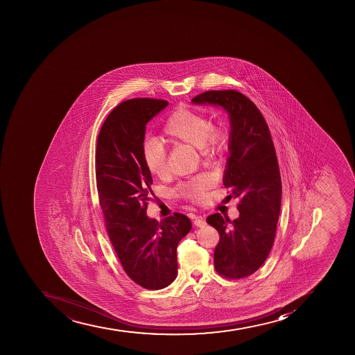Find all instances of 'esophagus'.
Instances as JSON below:
<instances>
[{
	"label": "esophagus",
	"instance_id": "esophagus-1",
	"mask_svg": "<svg viewBox=\"0 0 355 355\" xmlns=\"http://www.w3.org/2000/svg\"><path fill=\"white\" fill-rule=\"evenodd\" d=\"M193 223H194L195 226L196 227H203L205 226V220L203 219L202 217H196L194 219V221H193Z\"/></svg>",
	"mask_w": 355,
	"mask_h": 355
}]
</instances>
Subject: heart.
Returning <instances> with one entry per match:
<instances>
[{"mask_svg":"<svg viewBox=\"0 0 355 355\" xmlns=\"http://www.w3.org/2000/svg\"><path fill=\"white\" fill-rule=\"evenodd\" d=\"M164 141L171 145L189 144L198 148V153L207 162H218L230 148V132L226 127L212 125L210 118L189 107H178L170 113L164 125ZM143 161L152 176L164 179L169 176L166 148L159 141H145ZM214 185V178L200 173L177 187L179 196L191 202H203Z\"/></svg>","mask_w":355,"mask_h":355,"instance_id":"obj_1","label":"heart"}]
</instances>
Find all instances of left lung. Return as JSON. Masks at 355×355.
Here are the masks:
<instances>
[{
	"label": "left lung",
	"instance_id": "left-lung-1",
	"mask_svg": "<svg viewBox=\"0 0 355 355\" xmlns=\"http://www.w3.org/2000/svg\"><path fill=\"white\" fill-rule=\"evenodd\" d=\"M193 103L214 104L230 113V152L223 185L228 198H239V217L230 221L220 214L207 223L219 232L214 268L227 279L251 276L267 260L279 219L282 178L276 150L262 113L235 89L207 91Z\"/></svg>",
	"mask_w": 355,
	"mask_h": 355
}]
</instances>
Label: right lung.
<instances>
[{
	"label": "right lung",
	"mask_w": 355,
	"mask_h": 355,
	"mask_svg": "<svg viewBox=\"0 0 355 355\" xmlns=\"http://www.w3.org/2000/svg\"><path fill=\"white\" fill-rule=\"evenodd\" d=\"M168 105L136 98L118 104L104 120L96 144L95 175L107 235L127 276L157 291L177 276V246L191 220L175 212L162 221L146 216L152 176L143 161L145 125Z\"/></svg>",
	"instance_id": "right-lung-1"
}]
</instances>
